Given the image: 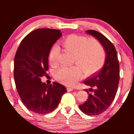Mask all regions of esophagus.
<instances>
[{
  "instance_id": "obj_1",
  "label": "esophagus",
  "mask_w": 134,
  "mask_h": 134,
  "mask_svg": "<svg viewBox=\"0 0 134 134\" xmlns=\"http://www.w3.org/2000/svg\"><path fill=\"white\" fill-rule=\"evenodd\" d=\"M74 90V88L72 87H67V91H71Z\"/></svg>"
}]
</instances>
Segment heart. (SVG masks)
Instances as JSON below:
<instances>
[{"instance_id": "1", "label": "heart", "mask_w": 134, "mask_h": 134, "mask_svg": "<svg viewBox=\"0 0 134 134\" xmlns=\"http://www.w3.org/2000/svg\"><path fill=\"white\" fill-rule=\"evenodd\" d=\"M64 50L72 54L71 67H62L56 72L58 80L67 86H74L82 75V70L91 75L100 69L105 61V54L102 46L93 39L76 34H70L60 41ZM59 48L53 46L48 53V62L52 67L58 65Z\"/></svg>"}]
</instances>
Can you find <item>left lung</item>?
Here are the masks:
<instances>
[{
	"instance_id": "left-lung-1",
	"label": "left lung",
	"mask_w": 134,
	"mask_h": 134,
	"mask_svg": "<svg viewBox=\"0 0 134 134\" xmlns=\"http://www.w3.org/2000/svg\"><path fill=\"white\" fill-rule=\"evenodd\" d=\"M86 32L102 44L106 59L102 69L83 82L91 88L86 90L88 98L79 108L86 115H98L108 108L115 97L119 82V63L115 48L108 39L97 31L89 30Z\"/></svg>"
}]
</instances>
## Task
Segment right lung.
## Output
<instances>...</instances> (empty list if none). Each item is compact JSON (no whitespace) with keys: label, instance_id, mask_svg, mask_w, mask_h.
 Segmentation results:
<instances>
[{"label":"right lung","instance_id":"1","mask_svg":"<svg viewBox=\"0 0 134 134\" xmlns=\"http://www.w3.org/2000/svg\"><path fill=\"white\" fill-rule=\"evenodd\" d=\"M62 36L58 30H35L22 40L16 52L13 70L16 88L23 104L34 113L52 112L67 92L60 83L46 85L41 81L48 69L50 49Z\"/></svg>","mask_w":134,"mask_h":134}]
</instances>
